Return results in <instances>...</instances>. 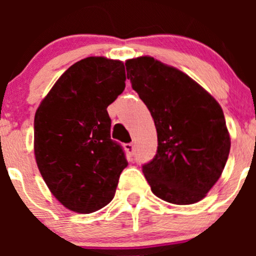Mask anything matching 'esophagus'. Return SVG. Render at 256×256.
Returning <instances> with one entry per match:
<instances>
[{
	"label": "esophagus",
	"instance_id": "1",
	"mask_svg": "<svg viewBox=\"0 0 256 256\" xmlns=\"http://www.w3.org/2000/svg\"><path fill=\"white\" fill-rule=\"evenodd\" d=\"M124 147H125V150H126V151H128V154H131V156H132V154H135V146H134L132 142L125 144H124Z\"/></svg>",
	"mask_w": 256,
	"mask_h": 256
}]
</instances>
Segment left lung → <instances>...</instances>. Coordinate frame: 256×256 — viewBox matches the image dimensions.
<instances>
[{
  "label": "left lung",
  "instance_id": "1",
  "mask_svg": "<svg viewBox=\"0 0 256 256\" xmlns=\"http://www.w3.org/2000/svg\"><path fill=\"white\" fill-rule=\"evenodd\" d=\"M125 66L157 130L156 156L142 166L152 192L174 204L200 202L219 180L230 151L220 105L184 73L151 56Z\"/></svg>",
  "mask_w": 256,
  "mask_h": 256
}]
</instances>
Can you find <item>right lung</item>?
Returning <instances> with one entry per match:
<instances>
[{
    "mask_svg": "<svg viewBox=\"0 0 256 256\" xmlns=\"http://www.w3.org/2000/svg\"><path fill=\"white\" fill-rule=\"evenodd\" d=\"M120 60L89 56L70 66L34 116V154L54 197L76 213L112 202L128 160L110 138L108 106L125 89Z\"/></svg>",
    "mask_w": 256,
    "mask_h": 256,
    "instance_id": "add662e5",
    "label": "right lung"
}]
</instances>
